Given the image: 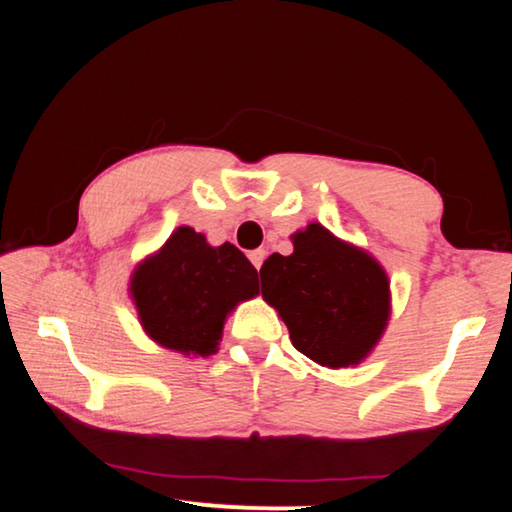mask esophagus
Returning a JSON list of instances; mask_svg holds the SVG:
<instances>
[{"instance_id":"obj_1","label":"esophagus","mask_w":512,"mask_h":512,"mask_svg":"<svg viewBox=\"0 0 512 512\" xmlns=\"http://www.w3.org/2000/svg\"><path fill=\"white\" fill-rule=\"evenodd\" d=\"M250 262H253V266L257 268H262V264H264V257H266V250L264 248H257V250H250Z\"/></svg>"}]
</instances>
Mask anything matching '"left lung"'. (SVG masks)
Wrapping results in <instances>:
<instances>
[{"label":"left lung","mask_w":512,"mask_h":512,"mask_svg":"<svg viewBox=\"0 0 512 512\" xmlns=\"http://www.w3.org/2000/svg\"><path fill=\"white\" fill-rule=\"evenodd\" d=\"M262 296L280 311L293 348L329 368L359 363L388 320V277L363 250L320 223L293 235V253L259 268Z\"/></svg>","instance_id":"obj_1"}]
</instances>
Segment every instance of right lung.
Wrapping results in <instances>:
<instances>
[{"instance_id": "obj_1", "label": "right lung", "mask_w": 512, "mask_h": 512, "mask_svg": "<svg viewBox=\"0 0 512 512\" xmlns=\"http://www.w3.org/2000/svg\"><path fill=\"white\" fill-rule=\"evenodd\" d=\"M133 300L142 327L164 348L207 357L237 302L259 293L257 271L237 246L212 248L201 232L178 228L135 268Z\"/></svg>"}]
</instances>
